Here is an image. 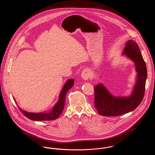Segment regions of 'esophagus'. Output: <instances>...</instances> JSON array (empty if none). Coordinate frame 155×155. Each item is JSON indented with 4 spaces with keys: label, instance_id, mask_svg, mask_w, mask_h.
<instances>
[{
    "label": "esophagus",
    "instance_id": "1",
    "mask_svg": "<svg viewBox=\"0 0 155 155\" xmlns=\"http://www.w3.org/2000/svg\"><path fill=\"white\" fill-rule=\"evenodd\" d=\"M81 77L84 80H87L91 77V72L88 70H84L81 73Z\"/></svg>",
    "mask_w": 155,
    "mask_h": 155
}]
</instances>
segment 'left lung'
<instances>
[{
    "label": "left lung",
    "mask_w": 155,
    "mask_h": 155,
    "mask_svg": "<svg viewBox=\"0 0 155 155\" xmlns=\"http://www.w3.org/2000/svg\"><path fill=\"white\" fill-rule=\"evenodd\" d=\"M123 54L134 61L138 79L131 96L116 97L112 96L102 84L94 87L95 107L100 115L117 116L135 109L141 103L145 94L147 68L138 44L133 40L127 43Z\"/></svg>",
    "instance_id": "1"
}]
</instances>
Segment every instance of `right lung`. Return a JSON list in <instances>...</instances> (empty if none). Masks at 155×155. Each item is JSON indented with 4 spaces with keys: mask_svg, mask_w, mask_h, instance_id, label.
<instances>
[{
    "mask_svg": "<svg viewBox=\"0 0 155 155\" xmlns=\"http://www.w3.org/2000/svg\"><path fill=\"white\" fill-rule=\"evenodd\" d=\"M74 80H68L67 82L62 89L58 102L54 106L53 109H52V111L50 113H28L25 111L22 110L19 106H18L19 110L23 114L24 116L29 118L30 120H34V121H50V120H54L56 118H59L60 115L63 112V110L64 107L65 105V101H66V96L67 92L69 91L70 89L74 85Z\"/></svg>",
    "mask_w": 155,
    "mask_h": 155,
    "instance_id": "right-lung-1",
    "label": "right lung"
}]
</instances>
